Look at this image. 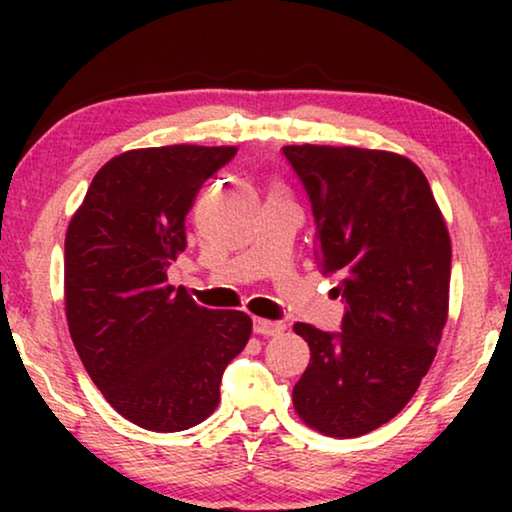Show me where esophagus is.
Segmentation results:
<instances>
[{
	"label": "esophagus",
	"mask_w": 512,
	"mask_h": 512,
	"mask_svg": "<svg viewBox=\"0 0 512 512\" xmlns=\"http://www.w3.org/2000/svg\"><path fill=\"white\" fill-rule=\"evenodd\" d=\"M284 328H286V326L282 324V321L261 319V317L254 319V333L263 335V338H275V335H282Z\"/></svg>",
	"instance_id": "34e87169"
}]
</instances>
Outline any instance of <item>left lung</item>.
I'll use <instances>...</instances> for the list:
<instances>
[{
	"mask_svg": "<svg viewBox=\"0 0 512 512\" xmlns=\"http://www.w3.org/2000/svg\"><path fill=\"white\" fill-rule=\"evenodd\" d=\"M317 223L319 270L338 279L340 333L296 324L310 363L293 408L331 438H359L401 412L429 373L450 305L452 244L424 172L359 146H284Z\"/></svg>",
	"mask_w": 512,
	"mask_h": 512,
	"instance_id": "1",
	"label": "left lung"
}]
</instances>
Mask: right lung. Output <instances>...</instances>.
Instances as JSON below:
<instances>
[{"instance_id":"obj_1","label":"right lung","mask_w":512,"mask_h":512,"mask_svg":"<svg viewBox=\"0 0 512 512\" xmlns=\"http://www.w3.org/2000/svg\"><path fill=\"white\" fill-rule=\"evenodd\" d=\"M235 146H153L100 167L65 237L69 335L118 415L172 433L205 422L221 375L251 335L249 314L207 310L167 270L186 214Z\"/></svg>"}]
</instances>
